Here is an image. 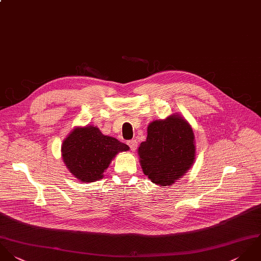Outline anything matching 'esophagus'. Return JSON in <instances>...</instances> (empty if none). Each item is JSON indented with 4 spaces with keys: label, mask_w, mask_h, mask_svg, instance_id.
I'll return each mask as SVG.
<instances>
[{
    "label": "esophagus",
    "mask_w": 261,
    "mask_h": 261,
    "mask_svg": "<svg viewBox=\"0 0 261 261\" xmlns=\"http://www.w3.org/2000/svg\"><path fill=\"white\" fill-rule=\"evenodd\" d=\"M127 144L129 145V147H130V149L132 150V151H135L136 150V148H137V141L136 140H129L128 142H127Z\"/></svg>",
    "instance_id": "1"
}]
</instances>
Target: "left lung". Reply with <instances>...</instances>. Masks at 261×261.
<instances>
[{
  "label": "left lung",
  "mask_w": 261,
  "mask_h": 261,
  "mask_svg": "<svg viewBox=\"0 0 261 261\" xmlns=\"http://www.w3.org/2000/svg\"><path fill=\"white\" fill-rule=\"evenodd\" d=\"M138 154L144 174L152 182L161 187L173 185L195 161V136L191 125L178 114L151 122Z\"/></svg>",
  "instance_id": "left-lung-1"
}]
</instances>
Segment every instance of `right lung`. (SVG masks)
<instances>
[{
	"mask_svg": "<svg viewBox=\"0 0 261 261\" xmlns=\"http://www.w3.org/2000/svg\"><path fill=\"white\" fill-rule=\"evenodd\" d=\"M128 150V145L104 135L94 126L74 128L61 145V155L66 167L83 182L101 179L113 158Z\"/></svg>",
	"mask_w": 261,
	"mask_h": 261,
	"instance_id": "right-lung-1",
	"label": "right lung"
}]
</instances>
